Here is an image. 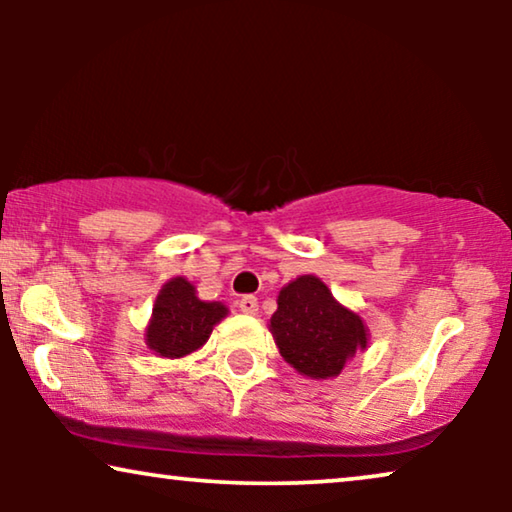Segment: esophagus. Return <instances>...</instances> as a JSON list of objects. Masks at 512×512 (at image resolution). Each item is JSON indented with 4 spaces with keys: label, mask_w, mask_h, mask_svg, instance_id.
Wrapping results in <instances>:
<instances>
[{
    "label": "esophagus",
    "mask_w": 512,
    "mask_h": 512,
    "mask_svg": "<svg viewBox=\"0 0 512 512\" xmlns=\"http://www.w3.org/2000/svg\"><path fill=\"white\" fill-rule=\"evenodd\" d=\"M237 307H240L244 314H256L258 312V300H256V296H242L240 300H237Z\"/></svg>",
    "instance_id": "34e87169"
}]
</instances>
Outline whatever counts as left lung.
<instances>
[{
    "mask_svg": "<svg viewBox=\"0 0 512 512\" xmlns=\"http://www.w3.org/2000/svg\"><path fill=\"white\" fill-rule=\"evenodd\" d=\"M279 354L314 380L340 375L356 349H366L368 331L359 314L342 307L319 277L303 275L284 286L270 319Z\"/></svg>",
    "mask_w": 512,
    "mask_h": 512,
    "instance_id": "8db88e82",
    "label": "left lung"
}]
</instances>
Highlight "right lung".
I'll return each mask as SVG.
<instances>
[{"label": "right lung", "instance_id": "right-lung-1", "mask_svg": "<svg viewBox=\"0 0 512 512\" xmlns=\"http://www.w3.org/2000/svg\"><path fill=\"white\" fill-rule=\"evenodd\" d=\"M221 303H205L195 296L191 282L174 277L160 291L153 307V319L146 328V345L160 356H186L202 347L212 328L226 317Z\"/></svg>", "mask_w": 512, "mask_h": 512}]
</instances>
